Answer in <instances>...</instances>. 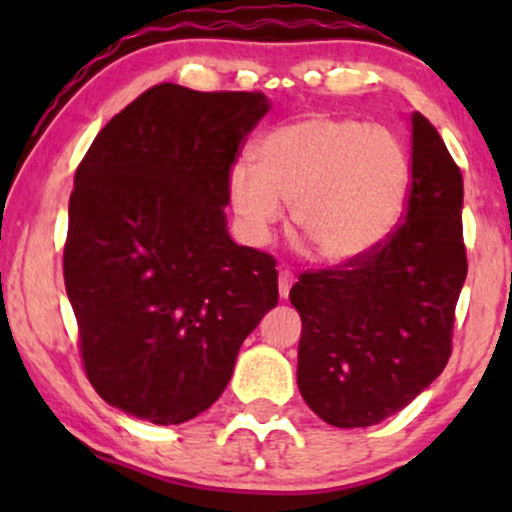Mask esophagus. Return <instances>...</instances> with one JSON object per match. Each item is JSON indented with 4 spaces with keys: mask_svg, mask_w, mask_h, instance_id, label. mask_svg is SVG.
I'll return each instance as SVG.
<instances>
[{
    "mask_svg": "<svg viewBox=\"0 0 512 512\" xmlns=\"http://www.w3.org/2000/svg\"><path fill=\"white\" fill-rule=\"evenodd\" d=\"M291 286H293V274L289 272V269H281V272H279V293H281V298L289 296Z\"/></svg>",
    "mask_w": 512,
    "mask_h": 512,
    "instance_id": "1",
    "label": "esophagus"
}]
</instances>
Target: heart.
<instances>
[{
    "instance_id": "1",
    "label": "heart",
    "mask_w": 512,
    "mask_h": 512,
    "mask_svg": "<svg viewBox=\"0 0 512 512\" xmlns=\"http://www.w3.org/2000/svg\"><path fill=\"white\" fill-rule=\"evenodd\" d=\"M233 207L264 236L291 204V226L315 260L351 264L378 250L402 221L411 161L387 127L354 117L305 115L274 127L255 146V168L228 178Z\"/></svg>"
}]
</instances>
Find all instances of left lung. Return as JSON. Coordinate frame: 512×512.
<instances>
[{
	"instance_id": "left-lung-1",
	"label": "left lung",
	"mask_w": 512,
	"mask_h": 512,
	"mask_svg": "<svg viewBox=\"0 0 512 512\" xmlns=\"http://www.w3.org/2000/svg\"><path fill=\"white\" fill-rule=\"evenodd\" d=\"M462 173L438 129L411 113L402 223L363 260L308 269L289 293L303 322L298 390L337 428L380 424L443 373L467 279Z\"/></svg>"
}]
</instances>
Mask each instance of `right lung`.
<instances>
[{"mask_svg": "<svg viewBox=\"0 0 512 512\" xmlns=\"http://www.w3.org/2000/svg\"><path fill=\"white\" fill-rule=\"evenodd\" d=\"M260 91L158 84L93 139L74 175L64 286L93 390L158 426L209 409L279 301L272 255L236 245L231 168Z\"/></svg>", "mask_w": 512, "mask_h": 512, "instance_id": "1", "label": "right lung"}]
</instances>
